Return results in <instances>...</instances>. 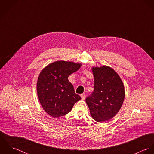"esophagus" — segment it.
I'll list each match as a JSON object with an SVG mask.
<instances>
[{
  "mask_svg": "<svg viewBox=\"0 0 154 154\" xmlns=\"http://www.w3.org/2000/svg\"><path fill=\"white\" fill-rule=\"evenodd\" d=\"M81 97L82 100H85V97H86V95H85V94H81Z\"/></svg>",
  "mask_w": 154,
  "mask_h": 154,
  "instance_id": "obj_1",
  "label": "esophagus"
}]
</instances>
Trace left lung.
<instances>
[{
	"instance_id": "obj_1",
	"label": "left lung",
	"mask_w": 154,
	"mask_h": 154,
	"mask_svg": "<svg viewBox=\"0 0 154 154\" xmlns=\"http://www.w3.org/2000/svg\"><path fill=\"white\" fill-rule=\"evenodd\" d=\"M94 90L86 98L93 119L98 122L112 119L125 99V88L118 74L110 67H93Z\"/></svg>"
}]
</instances>
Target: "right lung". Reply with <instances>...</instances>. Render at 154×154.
<instances>
[{
  "mask_svg": "<svg viewBox=\"0 0 154 154\" xmlns=\"http://www.w3.org/2000/svg\"><path fill=\"white\" fill-rule=\"evenodd\" d=\"M81 64L57 61L41 72L37 84L38 99L45 111L53 117L66 115L81 99L75 93L68 77L81 67Z\"/></svg>",
  "mask_w": 154,
  "mask_h": 154,
  "instance_id": "obj_1",
  "label": "right lung"
}]
</instances>
